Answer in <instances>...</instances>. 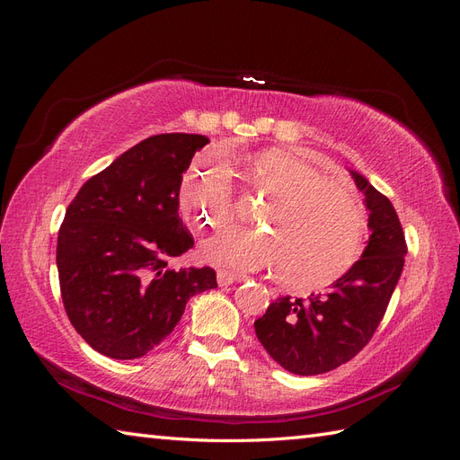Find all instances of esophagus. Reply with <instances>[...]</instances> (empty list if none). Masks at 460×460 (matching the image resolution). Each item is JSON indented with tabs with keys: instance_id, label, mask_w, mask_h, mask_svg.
Listing matches in <instances>:
<instances>
[{
	"instance_id": "esophagus-1",
	"label": "esophagus",
	"mask_w": 460,
	"mask_h": 460,
	"mask_svg": "<svg viewBox=\"0 0 460 460\" xmlns=\"http://www.w3.org/2000/svg\"><path fill=\"white\" fill-rule=\"evenodd\" d=\"M242 280H245V276H238V274L228 272V270H218L217 272V282H218L220 288L222 286H230L234 282H242Z\"/></svg>"
}]
</instances>
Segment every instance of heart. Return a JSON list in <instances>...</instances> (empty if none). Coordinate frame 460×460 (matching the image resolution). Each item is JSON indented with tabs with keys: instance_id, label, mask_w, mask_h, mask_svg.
<instances>
[{
	"instance_id": "1",
	"label": "heart",
	"mask_w": 460,
	"mask_h": 460,
	"mask_svg": "<svg viewBox=\"0 0 460 460\" xmlns=\"http://www.w3.org/2000/svg\"><path fill=\"white\" fill-rule=\"evenodd\" d=\"M253 186L270 198L262 228L230 226L201 243V259L235 272L276 269L289 288H320L340 278L363 249L367 215L357 193L286 151L247 164ZM180 211L201 226H220L235 205L232 172L220 161H196L180 184Z\"/></svg>"
}]
</instances>
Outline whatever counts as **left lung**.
Instances as JSON below:
<instances>
[{"mask_svg":"<svg viewBox=\"0 0 460 460\" xmlns=\"http://www.w3.org/2000/svg\"><path fill=\"white\" fill-rule=\"evenodd\" d=\"M370 211V238L353 267L324 294L278 297L255 320L257 338L286 370L324 374L351 360L372 340L405 264L407 242L395 208L365 176L351 172Z\"/></svg>","mask_w":460,"mask_h":460,"instance_id":"1","label":"left lung"}]
</instances>
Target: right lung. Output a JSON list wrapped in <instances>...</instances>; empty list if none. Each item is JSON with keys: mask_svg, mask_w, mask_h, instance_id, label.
<instances>
[{"mask_svg": "<svg viewBox=\"0 0 460 460\" xmlns=\"http://www.w3.org/2000/svg\"><path fill=\"white\" fill-rule=\"evenodd\" d=\"M207 144L199 134L151 136L92 176L66 207L58 238L61 297L97 353L144 357L174 330L190 297L217 288L211 267H166L193 247L178 193Z\"/></svg>", "mask_w": 460, "mask_h": 460, "instance_id": "add662e5", "label": "right lung"}]
</instances>
